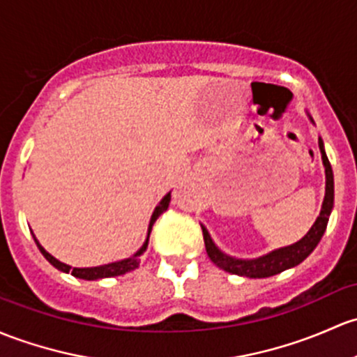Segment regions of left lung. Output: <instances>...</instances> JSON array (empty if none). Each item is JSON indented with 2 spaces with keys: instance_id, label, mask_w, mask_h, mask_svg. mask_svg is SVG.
I'll return each mask as SVG.
<instances>
[{
  "instance_id": "left-lung-1",
  "label": "left lung",
  "mask_w": 357,
  "mask_h": 357,
  "mask_svg": "<svg viewBox=\"0 0 357 357\" xmlns=\"http://www.w3.org/2000/svg\"><path fill=\"white\" fill-rule=\"evenodd\" d=\"M318 145H320L321 159H324L325 176H327V186H325V198H324V205H321L320 217H318L317 222L311 226L305 238H303L301 241L294 243V245L280 248V250L272 251V253L265 255V257L261 258H257V260H236V258L224 255L219 248L213 245V241L208 236V231L202 226V231H204L205 250H207L210 260H212L217 267L226 270V272L236 273V275L250 277V279H264V277L277 275V273L284 272V270L296 267V265L301 264L305 258L310 257V253L317 248L318 243H320L321 236H324L325 229H327L330 212H332V207H333L332 166H330L328 157L324 150V142H321V138L318 140Z\"/></svg>"
}]
</instances>
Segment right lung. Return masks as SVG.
Listing matches in <instances>:
<instances>
[{
    "label": "right lung",
    "mask_w": 357,
    "mask_h": 357,
    "mask_svg": "<svg viewBox=\"0 0 357 357\" xmlns=\"http://www.w3.org/2000/svg\"><path fill=\"white\" fill-rule=\"evenodd\" d=\"M169 202H171V193H167L166 197L162 198V202H160L159 205H157V208L153 210L152 213V219H150V226H149V236H150V231H152V226L153 222L157 220V217L160 215L162 212H166L167 207H169ZM149 236H147V241H145V245L142 246L140 251H137V253L133 255V257L126 258V260H121V261H114V264H107V265H100V267H92V268H71L70 265L66 264H61L59 260H56L54 257H51L50 253H47L46 250H44L43 246L39 245V241H37L36 238H33V241H36L37 248L40 250V253L44 255V258H46L47 261L52 265V267H56L58 270H61V272H66V273H71L73 277H78V279H85V280H97V279H106V277H116V275H123V273L126 272H131V270H135L140 265V255L144 253L145 248H147V243H149Z\"/></svg>",
    "instance_id": "1"
}]
</instances>
